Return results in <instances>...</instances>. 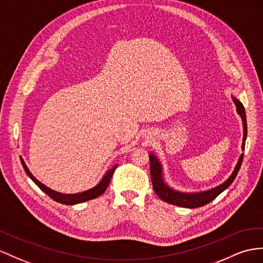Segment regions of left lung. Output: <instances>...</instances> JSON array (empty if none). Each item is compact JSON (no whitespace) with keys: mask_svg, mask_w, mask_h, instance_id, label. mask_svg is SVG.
I'll return each mask as SVG.
<instances>
[{"mask_svg":"<svg viewBox=\"0 0 263 263\" xmlns=\"http://www.w3.org/2000/svg\"><path fill=\"white\" fill-rule=\"evenodd\" d=\"M233 101L235 105H237L238 113L241 116L242 121H243V143H242V150L245 151L246 138H247V120H246L245 106L239 100H237L235 98H233ZM242 160H243V153L240 156L239 162L237 166H235V169L232 172L230 178H229L226 182L220 184L219 186L213 187V189L204 191V192H200V193H181L170 189V187L163 182L162 167H161L158 159L151 153L150 154V174H151L153 190L161 200H163L167 202V203L173 204V205L190 208V209L205 205L208 203H210V202L217 198L221 192H223L227 187L231 185V183L233 182V180L235 179V177H237V174L240 170Z\"/></svg>","mask_w":263,"mask_h":263,"instance_id":"8db88e82","label":"left lung"}]
</instances>
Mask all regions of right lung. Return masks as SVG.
<instances>
[{
	"label": "right lung",
	"instance_id": "add662e5",
	"mask_svg": "<svg viewBox=\"0 0 263 263\" xmlns=\"http://www.w3.org/2000/svg\"><path fill=\"white\" fill-rule=\"evenodd\" d=\"M21 163L24 167V170L26 172V174L33 180V182H34L40 189H41L43 192H45L48 196L53 199L54 201L59 202V203H62V204H77V203H81V202H85V201H89V200H92V199H96L98 198L99 196H101L103 192H105L106 187L109 186V183L111 181V178L113 176V172L114 170H116V166H113L111 170L107 171L105 173V176L102 178V180L100 181V183L97 185L92 187V189L87 190V191H84V192H81V193H77V194H63V193H59V192H55L51 190L50 187L45 186L44 184H42L41 182H40L39 180H36L34 177H33V174L30 172V170L28 169V166L25 165L23 159L21 158Z\"/></svg>",
	"mask_w": 263,
	"mask_h": 263
}]
</instances>
